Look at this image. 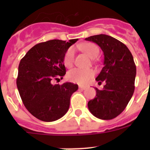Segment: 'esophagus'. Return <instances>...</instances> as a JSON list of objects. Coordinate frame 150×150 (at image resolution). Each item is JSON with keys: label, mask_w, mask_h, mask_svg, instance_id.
I'll return each instance as SVG.
<instances>
[{"label": "esophagus", "mask_w": 150, "mask_h": 150, "mask_svg": "<svg viewBox=\"0 0 150 150\" xmlns=\"http://www.w3.org/2000/svg\"><path fill=\"white\" fill-rule=\"evenodd\" d=\"M79 88L81 89V90H85V89L87 88V86H79Z\"/></svg>", "instance_id": "1"}]
</instances>
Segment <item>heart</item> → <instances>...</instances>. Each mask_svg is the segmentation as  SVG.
I'll return each instance as SVG.
<instances>
[{
    "mask_svg": "<svg viewBox=\"0 0 150 150\" xmlns=\"http://www.w3.org/2000/svg\"><path fill=\"white\" fill-rule=\"evenodd\" d=\"M78 48H81L86 54L89 56L91 58L94 59L98 57L99 54V49L96 44L92 43H87L85 44L79 45ZM75 48L69 47L66 52L64 53L63 57V63L66 67H71L74 62L75 58ZM94 72L91 69H82L80 68L72 69L68 72V79L73 83L78 84H87L93 78Z\"/></svg>",
    "mask_w": 150,
    "mask_h": 150,
    "instance_id": "b5f03b06",
    "label": "heart"
}]
</instances>
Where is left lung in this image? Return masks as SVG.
Listing matches in <instances>:
<instances>
[{
	"label": "left lung",
	"mask_w": 150,
	"mask_h": 150,
	"mask_svg": "<svg viewBox=\"0 0 150 150\" xmlns=\"http://www.w3.org/2000/svg\"><path fill=\"white\" fill-rule=\"evenodd\" d=\"M104 52V67L96 78L104 88H96V94L88 102L91 112L97 118L111 120L125 110L134 92L137 68L131 51L124 43L110 35L90 36Z\"/></svg>",
	"instance_id": "left-lung-1"
}]
</instances>
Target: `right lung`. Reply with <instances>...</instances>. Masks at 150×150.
<instances>
[{
    "mask_svg": "<svg viewBox=\"0 0 150 150\" xmlns=\"http://www.w3.org/2000/svg\"><path fill=\"white\" fill-rule=\"evenodd\" d=\"M78 40H51L36 44L21 59L16 86L22 102L34 117L52 122L61 118L69 107L70 97L77 84L52 83L66 73L64 53Z\"/></svg>",
    "mask_w": 150,
    "mask_h": 150,
    "instance_id": "right-lung-1",
    "label": "right lung"
}]
</instances>
